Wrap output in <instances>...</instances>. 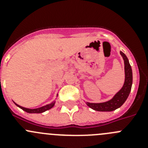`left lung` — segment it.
<instances>
[{"label":"left lung","instance_id":"8db88e82","mask_svg":"<svg viewBox=\"0 0 148 148\" xmlns=\"http://www.w3.org/2000/svg\"><path fill=\"white\" fill-rule=\"evenodd\" d=\"M120 54L121 55L124 61H125V84H124L122 88L115 95L114 97L108 101L99 103V104L87 102V105L94 110L102 111V112L115 110L117 108H120L125 102V101L127 100L128 95L130 94L132 84H133V73H132L131 66H130L128 58H127L125 53L120 52Z\"/></svg>","mask_w":148,"mask_h":148}]
</instances>
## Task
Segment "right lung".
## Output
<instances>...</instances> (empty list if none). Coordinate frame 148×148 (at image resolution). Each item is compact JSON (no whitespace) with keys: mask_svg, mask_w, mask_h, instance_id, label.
I'll use <instances>...</instances> for the list:
<instances>
[{"mask_svg":"<svg viewBox=\"0 0 148 148\" xmlns=\"http://www.w3.org/2000/svg\"><path fill=\"white\" fill-rule=\"evenodd\" d=\"M16 104L18 107H19L20 108H21L23 110L26 111L27 113H43V112H44V111L48 110L51 109V108H53V106L55 105V101L52 102L51 104H47V105L44 106V107H41V108H36V109H29V108H23V107H21V106H20V105H18V104Z\"/></svg>","mask_w":148,"mask_h":148,"instance_id":"right-lung-1","label":"right lung"}]
</instances>
